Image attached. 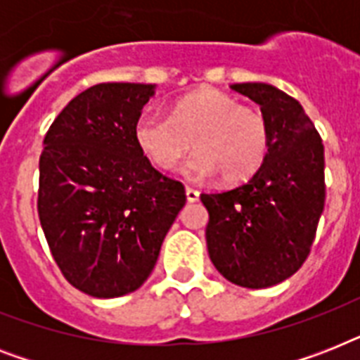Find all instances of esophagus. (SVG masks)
<instances>
[{"label": "esophagus", "mask_w": 360, "mask_h": 360, "mask_svg": "<svg viewBox=\"0 0 360 360\" xmlns=\"http://www.w3.org/2000/svg\"><path fill=\"white\" fill-rule=\"evenodd\" d=\"M186 200H188V202L191 203H194V202H198V200H200V192L196 191V188H192V186H186Z\"/></svg>", "instance_id": "esophagus-1"}]
</instances>
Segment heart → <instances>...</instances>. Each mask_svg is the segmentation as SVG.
Here are the masks:
<instances>
[{
    "instance_id": "obj_1",
    "label": "heart",
    "mask_w": 360,
    "mask_h": 360,
    "mask_svg": "<svg viewBox=\"0 0 360 360\" xmlns=\"http://www.w3.org/2000/svg\"><path fill=\"white\" fill-rule=\"evenodd\" d=\"M134 141L147 160L172 169L194 149L183 166L194 179L219 174L224 183H243L262 168L269 153V124L262 112L240 106L236 97L217 89L192 93L172 106L141 110L134 123Z\"/></svg>"
}]
</instances>
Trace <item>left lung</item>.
<instances>
[{
    "label": "left lung",
    "instance_id": "8db88e82",
    "mask_svg": "<svg viewBox=\"0 0 360 360\" xmlns=\"http://www.w3.org/2000/svg\"><path fill=\"white\" fill-rule=\"evenodd\" d=\"M259 104L269 153L250 181L202 194L211 262L226 280L259 290L295 274L312 248L325 205L321 136L295 98L269 84H233Z\"/></svg>",
    "mask_w": 360,
    "mask_h": 360
}]
</instances>
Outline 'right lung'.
<instances>
[{"mask_svg": "<svg viewBox=\"0 0 360 360\" xmlns=\"http://www.w3.org/2000/svg\"><path fill=\"white\" fill-rule=\"evenodd\" d=\"M153 84H97L50 124L39 160L37 211L69 284L98 299L136 291L186 202L185 186L153 168L134 123Z\"/></svg>", "mask_w": 360, "mask_h": 360, "instance_id": "1", "label": "right lung"}]
</instances>
